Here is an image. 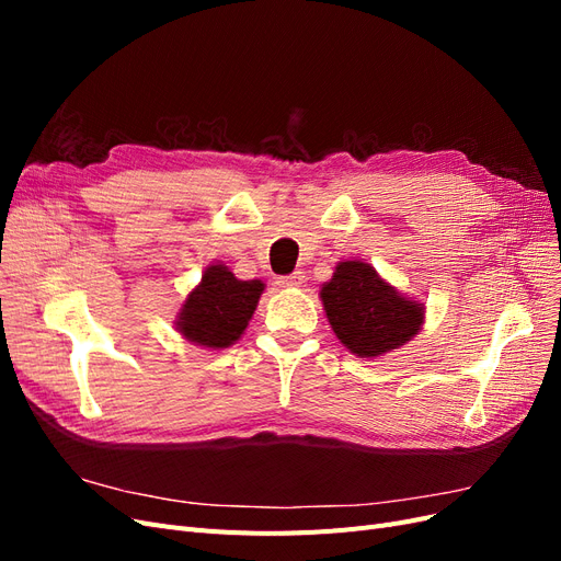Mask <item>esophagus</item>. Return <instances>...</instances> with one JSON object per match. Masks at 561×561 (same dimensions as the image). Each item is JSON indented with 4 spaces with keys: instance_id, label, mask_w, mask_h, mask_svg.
Returning a JSON list of instances; mask_svg holds the SVG:
<instances>
[{
    "instance_id": "esophagus-1",
    "label": "esophagus",
    "mask_w": 561,
    "mask_h": 561,
    "mask_svg": "<svg viewBox=\"0 0 561 561\" xmlns=\"http://www.w3.org/2000/svg\"><path fill=\"white\" fill-rule=\"evenodd\" d=\"M304 280H307V276H304V271H293V274L280 276L276 283H278L280 287H299Z\"/></svg>"
}]
</instances>
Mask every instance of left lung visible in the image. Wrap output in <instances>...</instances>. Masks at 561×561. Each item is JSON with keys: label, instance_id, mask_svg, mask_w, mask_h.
Returning a JSON list of instances; mask_svg holds the SVG:
<instances>
[{"label": "left lung", "instance_id": "left-lung-1", "mask_svg": "<svg viewBox=\"0 0 561 561\" xmlns=\"http://www.w3.org/2000/svg\"><path fill=\"white\" fill-rule=\"evenodd\" d=\"M320 299L336 339L358 358H379L404 346L426 318L423 304L400 295L360 260L339 262L320 287Z\"/></svg>", "mask_w": 561, "mask_h": 561}]
</instances>
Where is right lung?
<instances>
[{"mask_svg":"<svg viewBox=\"0 0 561 561\" xmlns=\"http://www.w3.org/2000/svg\"><path fill=\"white\" fill-rule=\"evenodd\" d=\"M262 293V280H239L225 264H210L186 295L175 330L196 346L227 348L245 332Z\"/></svg>","mask_w":561,"mask_h":561,"instance_id":"1","label":"right lung"}]
</instances>
